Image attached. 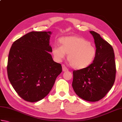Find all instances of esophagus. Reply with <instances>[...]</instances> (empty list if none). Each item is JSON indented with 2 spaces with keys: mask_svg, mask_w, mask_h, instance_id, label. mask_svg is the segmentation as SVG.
Returning a JSON list of instances; mask_svg holds the SVG:
<instances>
[{
  "mask_svg": "<svg viewBox=\"0 0 122 122\" xmlns=\"http://www.w3.org/2000/svg\"><path fill=\"white\" fill-rule=\"evenodd\" d=\"M62 70H63V71L66 72V71H68L69 69L66 68V66L65 65H64V64H62Z\"/></svg>",
  "mask_w": 122,
  "mask_h": 122,
  "instance_id": "1",
  "label": "esophagus"
}]
</instances>
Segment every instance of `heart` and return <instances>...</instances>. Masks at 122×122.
Here are the masks:
<instances>
[{
    "label": "heart",
    "instance_id": "heart-1",
    "mask_svg": "<svg viewBox=\"0 0 122 122\" xmlns=\"http://www.w3.org/2000/svg\"><path fill=\"white\" fill-rule=\"evenodd\" d=\"M61 46L52 48V54L56 61H61L68 54V61L72 68L82 69L91 65L97 56V49L87 40L77 36L61 38Z\"/></svg>",
    "mask_w": 122,
    "mask_h": 122
}]
</instances>
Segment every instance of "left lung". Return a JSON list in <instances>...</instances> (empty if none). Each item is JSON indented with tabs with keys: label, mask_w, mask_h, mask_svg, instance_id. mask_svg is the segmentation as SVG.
Wrapping results in <instances>:
<instances>
[{
	"label": "left lung",
	"mask_w": 122,
	"mask_h": 122,
	"mask_svg": "<svg viewBox=\"0 0 122 122\" xmlns=\"http://www.w3.org/2000/svg\"><path fill=\"white\" fill-rule=\"evenodd\" d=\"M94 39L97 53L93 62L84 69L73 72L72 87L85 101L97 102L104 97L115 82L116 64L114 50L98 33L90 31Z\"/></svg>",
	"instance_id": "obj_1"
}]
</instances>
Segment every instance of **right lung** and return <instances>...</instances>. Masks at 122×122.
Returning <instances> with one entry per match:
<instances>
[{"label": "right lung", "instance_id": "1", "mask_svg": "<svg viewBox=\"0 0 122 122\" xmlns=\"http://www.w3.org/2000/svg\"><path fill=\"white\" fill-rule=\"evenodd\" d=\"M50 31H32L13 43L7 66L8 77L17 94L25 101L35 102L46 97L61 73V64L48 52Z\"/></svg>", "mask_w": 122, "mask_h": 122}]
</instances>
